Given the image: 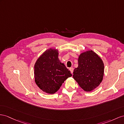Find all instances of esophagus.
Masks as SVG:
<instances>
[{
  "label": "esophagus",
  "instance_id": "obj_1",
  "mask_svg": "<svg viewBox=\"0 0 124 124\" xmlns=\"http://www.w3.org/2000/svg\"><path fill=\"white\" fill-rule=\"evenodd\" d=\"M69 70H70V71L71 73L73 74V68H70Z\"/></svg>",
  "mask_w": 124,
  "mask_h": 124
}]
</instances>
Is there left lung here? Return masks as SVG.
<instances>
[{
  "label": "left lung",
  "mask_w": 124,
  "mask_h": 124,
  "mask_svg": "<svg viewBox=\"0 0 124 124\" xmlns=\"http://www.w3.org/2000/svg\"><path fill=\"white\" fill-rule=\"evenodd\" d=\"M104 72L102 60L92 50H88L79 55L78 67L74 70L73 77L84 91L91 92L102 81Z\"/></svg>",
  "instance_id": "8db88e82"
}]
</instances>
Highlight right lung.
Listing matches in <instances>:
<instances>
[{
    "mask_svg": "<svg viewBox=\"0 0 124 124\" xmlns=\"http://www.w3.org/2000/svg\"><path fill=\"white\" fill-rule=\"evenodd\" d=\"M58 55L57 49H47L34 64L35 82L46 93H55L64 81L72 75L65 65L60 61Z\"/></svg>",
    "mask_w": 124,
    "mask_h": 124,
    "instance_id": "add662e5",
    "label": "right lung"
}]
</instances>
